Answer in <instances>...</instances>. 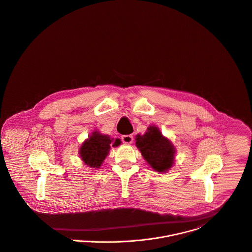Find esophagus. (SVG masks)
Instances as JSON below:
<instances>
[{"instance_id":"esophagus-1","label":"esophagus","mask_w":252,"mask_h":252,"mask_svg":"<svg viewBox=\"0 0 252 252\" xmlns=\"http://www.w3.org/2000/svg\"><path fill=\"white\" fill-rule=\"evenodd\" d=\"M122 141L126 144H131L133 142V136L131 134L128 135H123L122 136Z\"/></svg>"}]
</instances>
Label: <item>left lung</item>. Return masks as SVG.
<instances>
[{
	"label": "left lung",
	"instance_id": "8db88e82",
	"mask_svg": "<svg viewBox=\"0 0 252 252\" xmlns=\"http://www.w3.org/2000/svg\"><path fill=\"white\" fill-rule=\"evenodd\" d=\"M135 140L136 147L155 171L165 172L174 164L175 148L157 126H149L144 134H137Z\"/></svg>",
	"mask_w": 252,
	"mask_h": 252
}]
</instances>
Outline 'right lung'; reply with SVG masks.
<instances>
[{"instance_id":"add662e5","label":"right lung","mask_w":252,"mask_h":252,"mask_svg":"<svg viewBox=\"0 0 252 252\" xmlns=\"http://www.w3.org/2000/svg\"><path fill=\"white\" fill-rule=\"evenodd\" d=\"M121 143V140L118 138L114 141L108 135L102 134L99 131H94L89 139L82 144L79 154L86 165L93 168H99L109 154L111 145L117 147Z\"/></svg>"}]
</instances>
